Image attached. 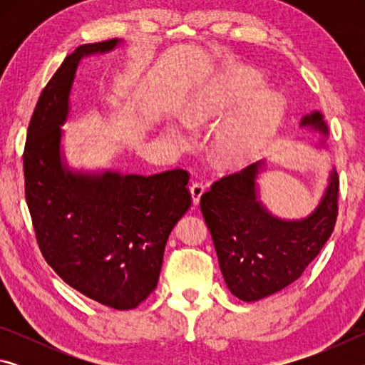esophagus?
Here are the masks:
<instances>
[{
  "mask_svg": "<svg viewBox=\"0 0 365 365\" xmlns=\"http://www.w3.org/2000/svg\"><path fill=\"white\" fill-rule=\"evenodd\" d=\"M205 190H206V185L202 183L201 180H197V182L190 185V193H191V197H193L195 205H197V202H200L202 193H205Z\"/></svg>",
  "mask_w": 365,
  "mask_h": 365,
  "instance_id": "obj_1",
  "label": "esophagus"
}]
</instances>
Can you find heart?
I'll list each match as a JSON object with an SVG mask.
<instances>
[{"mask_svg":"<svg viewBox=\"0 0 365 365\" xmlns=\"http://www.w3.org/2000/svg\"><path fill=\"white\" fill-rule=\"evenodd\" d=\"M262 86L257 72L248 67H237L224 78L207 100L188 115V122L202 123L211 117L233 115L222 123L215 146L227 160H245L256 154L274 135L283 113L282 101L272 93H261L253 98ZM252 97V101L249 98ZM172 137L182 141L178 132Z\"/></svg>","mask_w":365,"mask_h":365,"instance_id":"b5f03b06","label":"heart"}]
</instances>
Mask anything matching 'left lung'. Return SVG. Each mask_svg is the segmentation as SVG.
<instances>
[{
    "label": "left lung",
    "mask_w": 365,
    "mask_h": 365,
    "mask_svg": "<svg viewBox=\"0 0 365 365\" xmlns=\"http://www.w3.org/2000/svg\"><path fill=\"white\" fill-rule=\"evenodd\" d=\"M327 133L324 115L301 120ZM261 164L227 174L201 196V211L211 230L228 289L242 301H257L298 280L317 257L335 228L339 180L335 170L319 207L307 219L287 222L265 211L256 200Z\"/></svg>",
    "instance_id": "8db88e82"
}]
</instances>
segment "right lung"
Returning <instances> with one entry per match:
<instances>
[{
  "mask_svg": "<svg viewBox=\"0 0 365 365\" xmlns=\"http://www.w3.org/2000/svg\"><path fill=\"white\" fill-rule=\"evenodd\" d=\"M88 43L69 54L43 88L24 148L26 201L45 261L90 299L128 311L158 287L172 228L191 206L185 169L150 177L72 174L59 156L61 127L78 61L113 49Z\"/></svg>",
  "mask_w": 365,
  "mask_h": 365,
  "instance_id": "add662e5",
  "label": "right lung"
}]
</instances>
